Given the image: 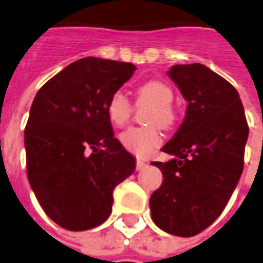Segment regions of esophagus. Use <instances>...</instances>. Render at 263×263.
<instances>
[{
    "instance_id": "obj_1",
    "label": "esophagus",
    "mask_w": 263,
    "mask_h": 263,
    "mask_svg": "<svg viewBox=\"0 0 263 263\" xmlns=\"http://www.w3.org/2000/svg\"><path fill=\"white\" fill-rule=\"evenodd\" d=\"M146 167V163L145 161H142L141 159H137V163H136V168H137V171H140V170H142V168Z\"/></svg>"
}]
</instances>
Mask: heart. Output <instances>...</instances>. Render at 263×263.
<instances>
[{
	"mask_svg": "<svg viewBox=\"0 0 263 263\" xmlns=\"http://www.w3.org/2000/svg\"><path fill=\"white\" fill-rule=\"evenodd\" d=\"M137 104H149L151 108L145 114L144 127H130L119 136V141L129 152L137 156H146L157 148L161 142L158 125L168 127L175 121V112L172 110L174 93L167 84L160 80H149L137 88ZM133 112V104L123 92L117 91L108 99L107 115L115 126H125Z\"/></svg>",
	"mask_w": 263,
	"mask_h": 263,
	"instance_id": "obj_1",
	"label": "heart"
}]
</instances>
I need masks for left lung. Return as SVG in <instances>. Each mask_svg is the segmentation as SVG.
<instances>
[{"label": "left lung", "instance_id": "8db88e82", "mask_svg": "<svg viewBox=\"0 0 263 263\" xmlns=\"http://www.w3.org/2000/svg\"><path fill=\"white\" fill-rule=\"evenodd\" d=\"M187 102L186 115L161 151L174 159L152 164L163 183L149 199L153 222L176 236H194L211 226L234 193L245 160L249 126L238 91L201 64L167 72Z\"/></svg>", "mask_w": 263, "mask_h": 263}]
</instances>
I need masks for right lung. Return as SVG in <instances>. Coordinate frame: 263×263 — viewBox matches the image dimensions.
<instances>
[{
	"mask_svg": "<svg viewBox=\"0 0 263 263\" xmlns=\"http://www.w3.org/2000/svg\"><path fill=\"white\" fill-rule=\"evenodd\" d=\"M129 62L87 57L50 79L24 132L27 176L46 215L69 231L100 226L136 159L114 138L107 103L133 76Z\"/></svg>",
	"mask_w": 263,
	"mask_h": 263,
	"instance_id": "obj_1",
	"label": "right lung"
}]
</instances>
